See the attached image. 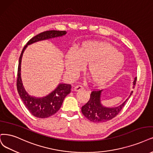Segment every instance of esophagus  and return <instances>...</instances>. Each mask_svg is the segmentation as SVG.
I'll return each instance as SVG.
<instances>
[{
    "instance_id": "esophagus-1",
    "label": "esophagus",
    "mask_w": 153,
    "mask_h": 153,
    "mask_svg": "<svg viewBox=\"0 0 153 153\" xmlns=\"http://www.w3.org/2000/svg\"><path fill=\"white\" fill-rule=\"evenodd\" d=\"M83 89H84L83 87L81 85L76 86L74 88V91H80V90H82Z\"/></svg>"
}]
</instances>
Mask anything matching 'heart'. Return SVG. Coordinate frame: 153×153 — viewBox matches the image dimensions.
I'll use <instances>...</instances> for the list:
<instances>
[{
  "mask_svg": "<svg viewBox=\"0 0 153 153\" xmlns=\"http://www.w3.org/2000/svg\"><path fill=\"white\" fill-rule=\"evenodd\" d=\"M65 66L69 76L81 70L83 64L93 84L102 86L109 82L118 74L125 64V56L108 42L86 40L79 44L75 50L68 51Z\"/></svg>",
  "mask_w": 153,
  "mask_h": 153,
  "instance_id": "b5f03b06",
  "label": "heart"
}]
</instances>
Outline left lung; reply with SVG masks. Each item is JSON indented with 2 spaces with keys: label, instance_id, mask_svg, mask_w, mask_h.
<instances>
[{
  "label": "left lung",
  "instance_id": "obj_1",
  "mask_svg": "<svg viewBox=\"0 0 153 153\" xmlns=\"http://www.w3.org/2000/svg\"><path fill=\"white\" fill-rule=\"evenodd\" d=\"M137 77L134 78L133 88L136 82ZM103 90L93 91L90 95L88 102L82 106L81 111L88 119L93 122L101 123L111 120L122 110L127 100L131 97L133 91H131L128 97L121 105L115 107H107L101 103V94Z\"/></svg>",
  "mask_w": 153,
  "mask_h": 153
}]
</instances>
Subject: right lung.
<instances>
[{
    "mask_svg": "<svg viewBox=\"0 0 153 153\" xmlns=\"http://www.w3.org/2000/svg\"><path fill=\"white\" fill-rule=\"evenodd\" d=\"M67 32L65 31L56 30L47 31L39 33L28 41L21 53L18 70L17 88L19 97L26 108L33 116L36 117L41 118H47L54 115L56 111H58L60 108L64 98L67 94L71 93V85L65 83H59L54 90L45 97H36L31 96L25 89L21 76L22 55L28 45L40 41L62 37Z\"/></svg>",
    "mask_w": 153,
    "mask_h": 153,
    "instance_id": "add662e5",
    "label": "right lung"
}]
</instances>
